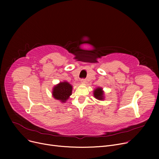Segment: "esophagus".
I'll list each match as a JSON object with an SVG mask.
<instances>
[{
  "label": "esophagus",
  "instance_id": "34e87169",
  "mask_svg": "<svg viewBox=\"0 0 159 159\" xmlns=\"http://www.w3.org/2000/svg\"><path fill=\"white\" fill-rule=\"evenodd\" d=\"M80 82H81L82 83H83V84H85V83L86 82V80L85 79H82L80 80Z\"/></svg>",
  "mask_w": 159,
  "mask_h": 159
}]
</instances>
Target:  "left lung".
Wrapping results in <instances>:
<instances>
[{"label":"left lung","mask_w":159,"mask_h":159,"mask_svg":"<svg viewBox=\"0 0 159 159\" xmlns=\"http://www.w3.org/2000/svg\"><path fill=\"white\" fill-rule=\"evenodd\" d=\"M103 91H102V88H98L94 91V96L98 100L103 99Z\"/></svg>","instance_id":"obj_1"}]
</instances>
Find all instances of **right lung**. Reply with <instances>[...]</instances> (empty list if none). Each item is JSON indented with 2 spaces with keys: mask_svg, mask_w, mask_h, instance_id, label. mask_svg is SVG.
Wrapping results in <instances>:
<instances>
[{
  "mask_svg": "<svg viewBox=\"0 0 159 159\" xmlns=\"http://www.w3.org/2000/svg\"><path fill=\"white\" fill-rule=\"evenodd\" d=\"M71 91L72 86L71 84L67 82H61L60 84L54 87L52 94L55 99L65 102L71 95Z\"/></svg>",
  "mask_w": 159,
  "mask_h": 159,
  "instance_id": "1",
  "label": "right lung"
}]
</instances>
